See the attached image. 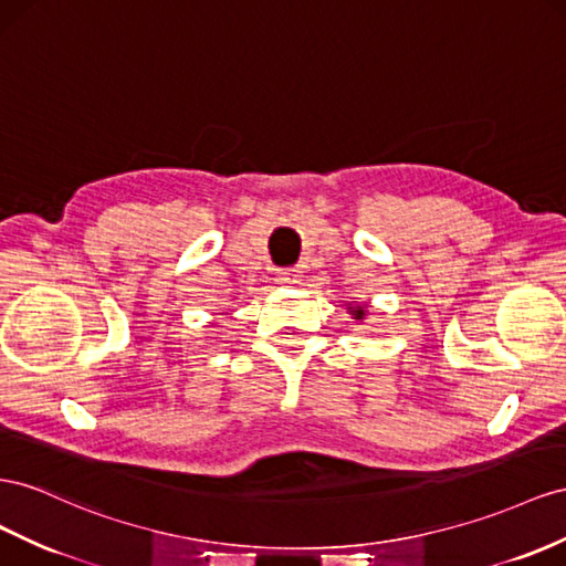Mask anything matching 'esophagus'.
<instances>
[{"label": "esophagus", "instance_id": "34e87169", "mask_svg": "<svg viewBox=\"0 0 566 566\" xmlns=\"http://www.w3.org/2000/svg\"><path fill=\"white\" fill-rule=\"evenodd\" d=\"M279 281L285 283V285H295V283H300V271L297 269H283L279 273Z\"/></svg>", "mask_w": 566, "mask_h": 566}]
</instances>
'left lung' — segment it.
I'll use <instances>...</instances> for the list:
<instances>
[{"label":"left lung","instance_id":"1","mask_svg":"<svg viewBox=\"0 0 566 566\" xmlns=\"http://www.w3.org/2000/svg\"><path fill=\"white\" fill-rule=\"evenodd\" d=\"M364 316V310H357V318H361Z\"/></svg>","mask_w":566,"mask_h":566}]
</instances>
